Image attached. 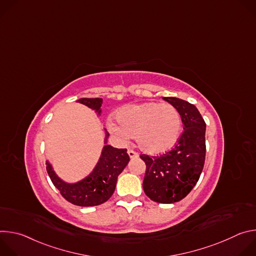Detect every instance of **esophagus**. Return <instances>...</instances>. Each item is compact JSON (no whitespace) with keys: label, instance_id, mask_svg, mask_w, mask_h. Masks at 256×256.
<instances>
[{"label":"esophagus","instance_id":"1","mask_svg":"<svg viewBox=\"0 0 256 256\" xmlns=\"http://www.w3.org/2000/svg\"><path fill=\"white\" fill-rule=\"evenodd\" d=\"M128 156L132 159V158H138V153L136 152H134V151H132V150H128Z\"/></svg>","mask_w":256,"mask_h":256}]
</instances>
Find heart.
Instances as JSON below:
<instances>
[{
    "label": "heart",
    "mask_w": 256,
    "mask_h": 256,
    "mask_svg": "<svg viewBox=\"0 0 256 256\" xmlns=\"http://www.w3.org/2000/svg\"><path fill=\"white\" fill-rule=\"evenodd\" d=\"M116 122L108 124L118 136H134L138 147L148 154H159L172 148L178 140L181 118L170 103L146 102L122 107Z\"/></svg>",
    "instance_id": "b5f03b06"
}]
</instances>
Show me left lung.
<instances>
[{"label":"left lung","mask_w":256,"mask_h":256,"mask_svg":"<svg viewBox=\"0 0 256 256\" xmlns=\"http://www.w3.org/2000/svg\"><path fill=\"white\" fill-rule=\"evenodd\" d=\"M163 99L177 109L184 130L171 151L140 156L146 163L142 188L156 202L173 204L184 198L200 179L206 159V122L194 104L176 97Z\"/></svg>","instance_id":"1"}]
</instances>
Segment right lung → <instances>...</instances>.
I'll use <instances>...</instances> for the list:
<instances>
[{"label": "right lung", "instance_id": "obj_1", "mask_svg": "<svg viewBox=\"0 0 256 256\" xmlns=\"http://www.w3.org/2000/svg\"><path fill=\"white\" fill-rule=\"evenodd\" d=\"M78 102L101 112V98H81ZM109 134L106 132L105 144ZM130 161L126 149L114 148L110 144L103 147L100 159L92 173L76 184H66L52 170L46 161V171L54 186L60 190L64 198L72 204L80 206H94L110 198L114 192L118 175Z\"/></svg>", "mask_w": 256, "mask_h": 256}]
</instances>
